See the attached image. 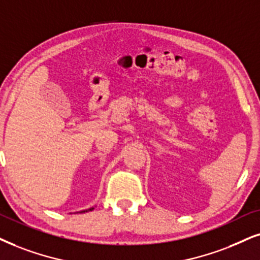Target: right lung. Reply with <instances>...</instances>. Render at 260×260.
I'll return each instance as SVG.
<instances>
[{"label": "right lung", "instance_id": "1", "mask_svg": "<svg viewBox=\"0 0 260 260\" xmlns=\"http://www.w3.org/2000/svg\"><path fill=\"white\" fill-rule=\"evenodd\" d=\"M94 208H90V209H87V210H83V211H80V213H83V212H87V211H92V210H93Z\"/></svg>", "mask_w": 260, "mask_h": 260}]
</instances>
